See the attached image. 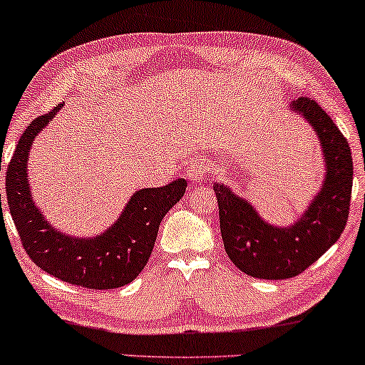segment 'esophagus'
<instances>
[{"label": "esophagus", "mask_w": 365, "mask_h": 365, "mask_svg": "<svg viewBox=\"0 0 365 365\" xmlns=\"http://www.w3.org/2000/svg\"><path fill=\"white\" fill-rule=\"evenodd\" d=\"M209 172H210L209 161L197 160L187 168V178H188V182L195 183V185H200V183H204V180Z\"/></svg>", "instance_id": "obj_1"}]
</instances>
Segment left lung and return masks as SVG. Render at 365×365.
<instances>
[{
  "mask_svg": "<svg viewBox=\"0 0 365 365\" xmlns=\"http://www.w3.org/2000/svg\"><path fill=\"white\" fill-rule=\"evenodd\" d=\"M289 110L315 131L324 156L320 190L293 224L267 222L247 198L224 183L214 185L225 252L242 273L259 279L303 273L334 246L349 219L354 167L347 140L315 101L299 98Z\"/></svg>",
  "mask_w": 365,
  "mask_h": 365,
  "instance_id": "1",
  "label": "left lung"
}]
</instances>
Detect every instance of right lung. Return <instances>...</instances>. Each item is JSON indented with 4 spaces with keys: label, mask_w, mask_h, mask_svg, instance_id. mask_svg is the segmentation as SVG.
I'll list each match as a JSON object with an SVG mask.
<instances>
[{
    "label": "right lung",
    "mask_w": 365,
    "mask_h": 365,
    "mask_svg": "<svg viewBox=\"0 0 365 365\" xmlns=\"http://www.w3.org/2000/svg\"><path fill=\"white\" fill-rule=\"evenodd\" d=\"M60 109L57 106L26 128L8 165L6 198L13 222L26 255L48 274L89 289L121 288L146 266L161 219L183 197L187 182L178 178L165 187L136 190L116 222L96 236L79 237L55 229L31 195L29 156L35 138Z\"/></svg>",
    "instance_id": "add662e5"
}]
</instances>
